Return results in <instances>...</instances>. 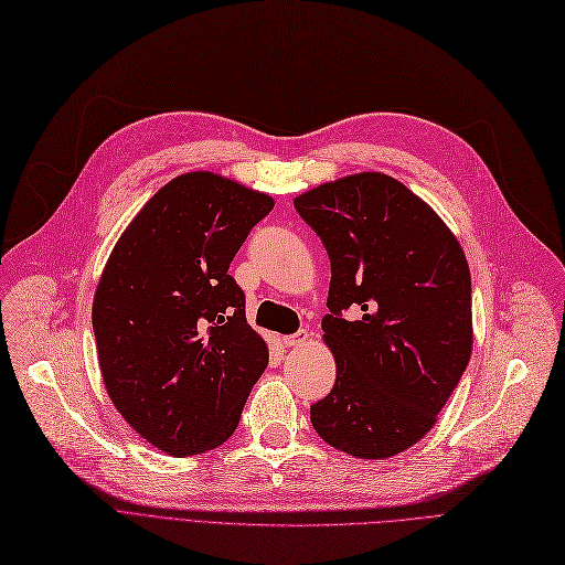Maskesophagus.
<instances>
[{"mask_svg": "<svg viewBox=\"0 0 565 565\" xmlns=\"http://www.w3.org/2000/svg\"><path fill=\"white\" fill-rule=\"evenodd\" d=\"M306 340H308V331L301 329V331H297V333L285 335V338H282V344H285V347H301Z\"/></svg>", "mask_w": 565, "mask_h": 565, "instance_id": "1", "label": "esophagus"}]
</instances>
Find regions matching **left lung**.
I'll return each instance as SVG.
<instances>
[{
    "label": "left lung",
    "instance_id": "obj_1",
    "mask_svg": "<svg viewBox=\"0 0 565 565\" xmlns=\"http://www.w3.org/2000/svg\"><path fill=\"white\" fill-rule=\"evenodd\" d=\"M294 206L331 259L321 331L335 386L310 407L312 427L354 458H391L429 433L467 370V257L437 213L382 172L321 183Z\"/></svg>",
    "mask_w": 565,
    "mask_h": 565
}]
</instances>
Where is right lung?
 Listing matches in <instances>:
<instances>
[{
    "label": "right lung",
    "mask_w": 565,
    "mask_h": 565,
    "mask_svg": "<svg viewBox=\"0 0 565 565\" xmlns=\"http://www.w3.org/2000/svg\"><path fill=\"white\" fill-rule=\"evenodd\" d=\"M274 200L188 172L142 206L107 259L92 324L107 395L151 446L188 458L225 444L268 363L227 274Z\"/></svg>",
    "instance_id": "right-lung-1"
}]
</instances>
